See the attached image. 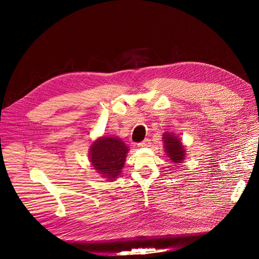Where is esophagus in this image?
Listing matches in <instances>:
<instances>
[{"label":"esophagus","instance_id":"esophagus-1","mask_svg":"<svg viewBox=\"0 0 259 259\" xmlns=\"http://www.w3.org/2000/svg\"><path fill=\"white\" fill-rule=\"evenodd\" d=\"M150 140H149V139H146L145 141H143L142 143H140L139 144V147L140 148H143V147H149V146H150Z\"/></svg>","mask_w":259,"mask_h":259}]
</instances>
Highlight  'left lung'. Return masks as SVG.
Returning <instances> with one entry per match:
<instances>
[{
    "instance_id": "8db88e82",
    "label": "left lung",
    "mask_w": 259,
    "mask_h": 259,
    "mask_svg": "<svg viewBox=\"0 0 259 259\" xmlns=\"http://www.w3.org/2000/svg\"><path fill=\"white\" fill-rule=\"evenodd\" d=\"M162 140H164L165 152L167 153L170 160L174 164H181L185 159L186 150L185 146L183 145L181 139L178 135L170 132H165L162 134Z\"/></svg>"
}]
</instances>
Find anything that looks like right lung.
Segmentation results:
<instances>
[{"mask_svg":"<svg viewBox=\"0 0 259 259\" xmlns=\"http://www.w3.org/2000/svg\"><path fill=\"white\" fill-rule=\"evenodd\" d=\"M128 151V147L120 139L102 137L92 143L89 149V159L93 169L103 179L112 182L121 173Z\"/></svg>","mask_w":259,"mask_h":259,"instance_id":"right-lung-1","label":"right lung"}]
</instances>
